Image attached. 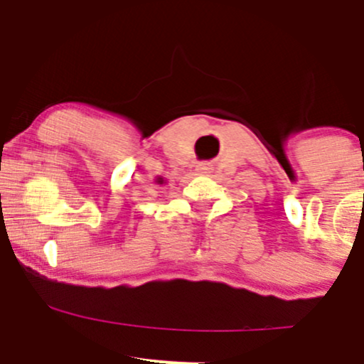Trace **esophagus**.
<instances>
[{
    "label": "esophagus",
    "instance_id": "obj_1",
    "mask_svg": "<svg viewBox=\"0 0 364 364\" xmlns=\"http://www.w3.org/2000/svg\"><path fill=\"white\" fill-rule=\"evenodd\" d=\"M209 168H211V167H209V165H199V167H197V171H199L200 172V174H208V172H209Z\"/></svg>",
    "mask_w": 364,
    "mask_h": 364
}]
</instances>
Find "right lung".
Listing matches in <instances>:
<instances>
[{
    "instance_id": "1",
    "label": "right lung",
    "mask_w": 364,
    "mask_h": 364,
    "mask_svg": "<svg viewBox=\"0 0 364 364\" xmlns=\"http://www.w3.org/2000/svg\"><path fill=\"white\" fill-rule=\"evenodd\" d=\"M155 183H156V185H164V183H165V179H164V178H160V176H159V178L155 179Z\"/></svg>"
}]
</instances>
